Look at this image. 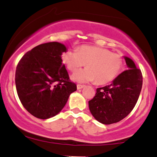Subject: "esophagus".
I'll list each match as a JSON object with an SVG mask.
<instances>
[{
  "instance_id": "1",
  "label": "esophagus",
  "mask_w": 157,
  "mask_h": 157,
  "mask_svg": "<svg viewBox=\"0 0 157 157\" xmlns=\"http://www.w3.org/2000/svg\"><path fill=\"white\" fill-rule=\"evenodd\" d=\"M83 87H85V85H81V84H77V90H81V89H83Z\"/></svg>"
}]
</instances>
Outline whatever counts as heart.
<instances>
[{"instance_id":"obj_1","label":"heart","mask_w":157,"mask_h":157,"mask_svg":"<svg viewBox=\"0 0 157 157\" xmlns=\"http://www.w3.org/2000/svg\"><path fill=\"white\" fill-rule=\"evenodd\" d=\"M62 59L70 71L74 72L86 64V68L72 75L74 81L87 83L95 80L98 84H106L114 80L123 66L121 54L108 49L83 45L78 49H67Z\"/></svg>"}]
</instances>
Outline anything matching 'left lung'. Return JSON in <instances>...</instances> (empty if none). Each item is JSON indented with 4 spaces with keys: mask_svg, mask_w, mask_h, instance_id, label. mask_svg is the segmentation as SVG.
I'll return each instance as SVG.
<instances>
[{
    "mask_svg": "<svg viewBox=\"0 0 157 157\" xmlns=\"http://www.w3.org/2000/svg\"><path fill=\"white\" fill-rule=\"evenodd\" d=\"M124 58L128 69L119 74L111 84L97 89L94 98L89 101L92 116L103 124L117 123L128 116L140 95L142 74L131 59Z\"/></svg>",
    "mask_w": 157,
    "mask_h": 157,
    "instance_id": "obj_1",
    "label": "left lung"
}]
</instances>
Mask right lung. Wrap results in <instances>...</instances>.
<instances>
[{"label":"right lung","instance_id":"obj_1","mask_svg":"<svg viewBox=\"0 0 157 157\" xmlns=\"http://www.w3.org/2000/svg\"><path fill=\"white\" fill-rule=\"evenodd\" d=\"M66 50L60 43H46L26 52L18 63L15 76L18 96L35 117L56 116L77 90L62 63V54Z\"/></svg>","mask_w":157,"mask_h":157}]
</instances>
